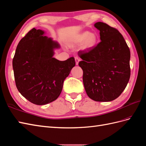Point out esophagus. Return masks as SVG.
<instances>
[{
	"mask_svg": "<svg viewBox=\"0 0 146 146\" xmlns=\"http://www.w3.org/2000/svg\"><path fill=\"white\" fill-rule=\"evenodd\" d=\"M76 59V65H78V64H79V61H80V59L79 57H76L75 58Z\"/></svg>",
	"mask_w": 146,
	"mask_h": 146,
	"instance_id": "1",
	"label": "esophagus"
}]
</instances>
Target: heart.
<instances>
[{
  "instance_id": "1",
  "label": "heart",
  "mask_w": 146,
  "mask_h": 146,
  "mask_svg": "<svg viewBox=\"0 0 146 146\" xmlns=\"http://www.w3.org/2000/svg\"><path fill=\"white\" fill-rule=\"evenodd\" d=\"M98 38L95 33H90V32L85 31L80 34L76 41L77 42H82L84 41L82 44L84 49H88L94 48L97 42Z\"/></svg>"
}]
</instances>
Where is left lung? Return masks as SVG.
I'll return each instance as SVG.
<instances>
[{
    "mask_svg": "<svg viewBox=\"0 0 146 146\" xmlns=\"http://www.w3.org/2000/svg\"><path fill=\"white\" fill-rule=\"evenodd\" d=\"M101 41L91 49L80 50L83 82L87 95L96 102H110L121 94L130 75V50L123 35L105 23L97 22Z\"/></svg>",
    "mask_w": 146,
    "mask_h": 146,
    "instance_id": "left-lung-1",
    "label": "left lung"
}]
</instances>
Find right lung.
Here are the masks:
<instances>
[{
    "mask_svg": "<svg viewBox=\"0 0 146 146\" xmlns=\"http://www.w3.org/2000/svg\"><path fill=\"white\" fill-rule=\"evenodd\" d=\"M33 28L20 41L13 58L16 87L32 104L46 105L61 94L63 82L75 66L74 57L61 61L53 58L58 42Z\"/></svg>",
    "mask_w": 146,
    "mask_h": 146,
    "instance_id": "right-lung-1",
    "label": "right lung"
}]
</instances>
